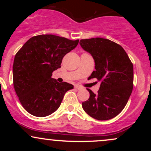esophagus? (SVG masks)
Here are the masks:
<instances>
[{"label": "esophagus", "instance_id": "34e87169", "mask_svg": "<svg viewBox=\"0 0 151 151\" xmlns=\"http://www.w3.org/2000/svg\"><path fill=\"white\" fill-rule=\"evenodd\" d=\"M74 89H77V90H81L82 88L80 87V86H74Z\"/></svg>", "mask_w": 151, "mask_h": 151}]
</instances>
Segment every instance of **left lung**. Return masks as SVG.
Returning a JSON list of instances; mask_svg holds the SVG:
<instances>
[{
	"instance_id": "1",
	"label": "left lung",
	"mask_w": 151,
	"mask_h": 151,
	"mask_svg": "<svg viewBox=\"0 0 151 151\" xmlns=\"http://www.w3.org/2000/svg\"><path fill=\"white\" fill-rule=\"evenodd\" d=\"M79 44L94 60L96 70L90 77L101 82L97 94L87 89L90 96L82 102V108L97 120L113 119L122 111L132 92V62L122 47L108 39L81 40Z\"/></svg>"
}]
</instances>
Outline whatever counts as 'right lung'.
Wrapping results in <instances>:
<instances>
[{
	"label": "right lung",
	"instance_id": "obj_1",
	"mask_svg": "<svg viewBox=\"0 0 151 151\" xmlns=\"http://www.w3.org/2000/svg\"><path fill=\"white\" fill-rule=\"evenodd\" d=\"M70 40L53 35L31 37L15 55L13 85L23 108L35 116L45 117L60 107L65 93L74 86L52 78L61 67L64 56L77 47Z\"/></svg>",
	"mask_w": 151,
	"mask_h": 151
}]
</instances>
